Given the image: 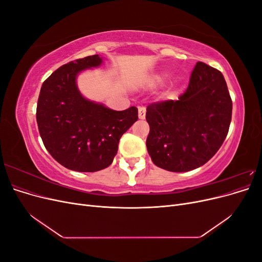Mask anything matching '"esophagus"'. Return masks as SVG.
Instances as JSON below:
<instances>
[{
    "mask_svg": "<svg viewBox=\"0 0 262 262\" xmlns=\"http://www.w3.org/2000/svg\"><path fill=\"white\" fill-rule=\"evenodd\" d=\"M145 115H146L145 107H139V118L140 119H145Z\"/></svg>",
    "mask_w": 262,
    "mask_h": 262,
    "instance_id": "esophagus-1",
    "label": "esophagus"
}]
</instances>
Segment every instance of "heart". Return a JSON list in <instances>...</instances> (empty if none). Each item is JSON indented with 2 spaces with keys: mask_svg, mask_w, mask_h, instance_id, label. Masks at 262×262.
<instances>
[{
  "mask_svg": "<svg viewBox=\"0 0 262 262\" xmlns=\"http://www.w3.org/2000/svg\"><path fill=\"white\" fill-rule=\"evenodd\" d=\"M166 76H167V72H161V73H158V74H154V75L150 76V82H152V83H157V82L162 81L163 78H165Z\"/></svg>",
  "mask_w": 262,
  "mask_h": 262,
  "instance_id": "heart-1",
  "label": "heart"
}]
</instances>
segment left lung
Listing matches in <instances>:
<instances>
[{"instance_id":"8db88e82","label":"left lung","mask_w":262,"mask_h":262,"mask_svg":"<svg viewBox=\"0 0 262 262\" xmlns=\"http://www.w3.org/2000/svg\"><path fill=\"white\" fill-rule=\"evenodd\" d=\"M232 99L220 71L198 62L186 92L178 100L146 108L152 162L168 171L195 169L214 156L227 136Z\"/></svg>"}]
</instances>
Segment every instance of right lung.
<instances>
[{"instance_id": "right-lung-1", "label": "right lung", "mask_w": 262, "mask_h": 262, "mask_svg": "<svg viewBox=\"0 0 262 262\" xmlns=\"http://www.w3.org/2000/svg\"><path fill=\"white\" fill-rule=\"evenodd\" d=\"M98 54L69 62L43 82L37 104V123L47 150L66 168L94 172L112 165L124 132L138 120V109L122 112L85 98L77 76L98 68Z\"/></svg>"}]
</instances>
